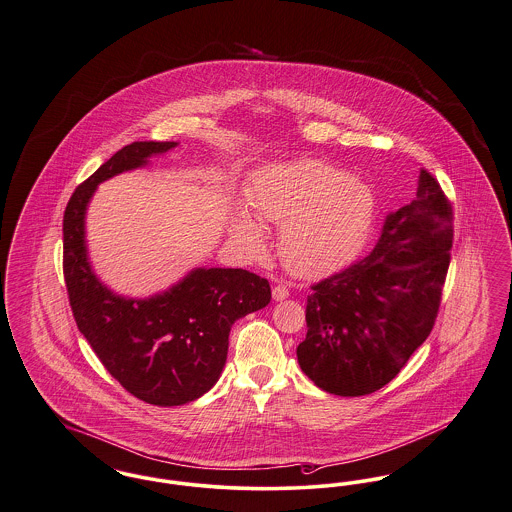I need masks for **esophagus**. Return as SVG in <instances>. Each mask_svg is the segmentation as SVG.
<instances>
[{
    "label": "esophagus",
    "instance_id": "1",
    "mask_svg": "<svg viewBox=\"0 0 512 512\" xmlns=\"http://www.w3.org/2000/svg\"><path fill=\"white\" fill-rule=\"evenodd\" d=\"M288 296H290V292H288V288H286L284 284H276V286L272 288V298H274V300H286Z\"/></svg>",
    "mask_w": 512,
    "mask_h": 512
}]
</instances>
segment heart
<instances>
[{
  "label": "heart",
  "mask_w": 512,
  "mask_h": 512,
  "mask_svg": "<svg viewBox=\"0 0 512 512\" xmlns=\"http://www.w3.org/2000/svg\"><path fill=\"white\" fill-rule=\"evenodd\" d=\"M247 197L259 220L280 226L282 261L301 278L327 276L348 265L375 218V195L367 183L313 158L259 170ZM232 230L247 253L265 249L263 228L247 212L238 214Z\"/></svg>",
  "instance_id": "heart-1"
}]
</instances>
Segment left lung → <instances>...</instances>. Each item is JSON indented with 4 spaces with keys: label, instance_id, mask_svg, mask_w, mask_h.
Listing matches in <instances>:
<instances>
[{
    "label": "left lung",
    "instance_id": "1",
    "mask_svg": "<svg viewBox=\"0 0 512 512\" xmlns=\"http://www.w3.org/2000/svg\"><path fill=\"white\" fill-rule=\"evenodd\" d=\"M452 236L451 201L421 170L416 199L387 216L373 251L311 286L298 361L319 389L363 396L398 375L435 325Z\"/></svg>",
    "mask_w": 512,
    "mask_h": 512
}]
</instances>
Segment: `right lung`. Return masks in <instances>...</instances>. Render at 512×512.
<instances>
[{
  "label": "right lung",
  "mask_w": 512,
  "mask_h": 512,
  "mask_svg": "<svg viewBox=\"0 0 512 512\" xmlns=\"http://www.w3.org/2000/svg\"><path fill=\"white\" fill-rule=\"evenodd\" d=\"M176 145L123 147L73 191L63 212V278L75 323L121 387L154 406H181L211 391L226 363L232 325L271 301L269 280L243 269H195L149 300L116 296L94 276L85 212L96 185Z\"/></svg>",
  "instance_id": "1"
}]
</instances>
